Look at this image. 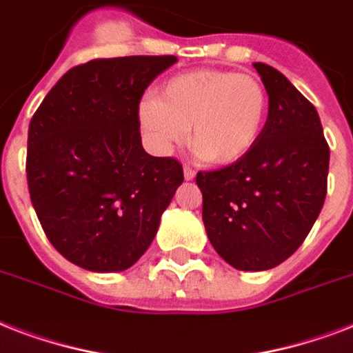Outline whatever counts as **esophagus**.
Masks as SVG:
<instances>
[{
    "instance_id": "esophagus-1",
    "label": "esophagus",
    "mask_w": 353,
    "mask_h": 353,
    "mask_svg": "<svg viewBox=\"0 0 353 353\" xmlns=\"http://www.w3.org/2000/svg\"><path fill=\"white\" fill-rule=\"evenodd\" d=\"M183 176H185V179H187V181H192L194 177H196V170H194V168H190V166H185V168H183Z\"/></svg>"
}]
</instances>
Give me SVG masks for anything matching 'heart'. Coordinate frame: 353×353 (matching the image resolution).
Segmentation results:
<instances>
[{
  "instance_id": "b5f03b06",
  "label": "heart",
  "mask_w": 353,
  "mask_h": 353,
  "mask_svg": "<svg viewBox=\"0 0 353 353\" xmlns=\"http://www.w3.org/2000/svg\"><path fill=\"white\" fill-rule=\"evenodd\" d=\"M268 117V91L251 74L199 69L176 74L139 106V124L166 154L187 137L210 165H231L251 152Z\"/></svg>"
}]
</instances>
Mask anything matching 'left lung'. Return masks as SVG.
Segmentation results:
<instances>
[{
  "label": "left lung",
  "instance_id": "1",
  "mask_svg": "<svg viewBox=\"0 0 353 353\" xmlns=\"http://www.w3.org/2000/svg\"><path fill=\"white\" fill-rule=\"evenodd\" d=\"M269 97L268 121L251 152L198 172L210 243L240 271H265L293 254L321 214L330 148L312 102L268 63H252Z\"/></svg>",
  "mask_w": 353,
  "mask_h": 353
}]
</instances>
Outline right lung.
Returning a JSON list of instances; mask_svg holds the SVG:
<instances>
[{
    "label": "right lung",
    "mask_w": 353,
    "mask_h": 353,
    "mask_svg": "<svg viewBox=\"0 0 353 353\" xmlns=\"http://www.w3.org/2000/svg\"><path fill=\"white\" fill-rule=\"evenodd\" d=\"M176 62L124 57L77 65L30 119V201L54 249L79 268H132L183 183L179 161L146 154L139 132L144 90Z\"/></svg>",
    "instance_id": "1"
}]
</instances>
